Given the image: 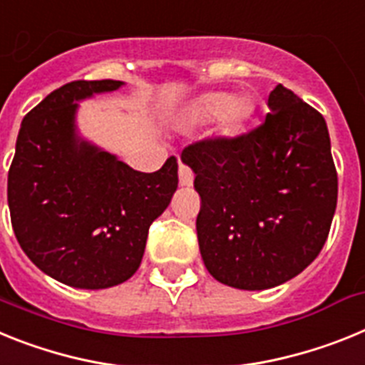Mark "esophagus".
<instances>
[{"label":"esophagus","mask_w":365,"mask_h":365,"mask_svg":"<svg viewBox=\"0 0 365 365\" xmlns=\"http://www.w3.org/2000/svg\"><path fill=\"white\" fill-rule=\"evenodd\" d=\"M178 176H180V185H183V187H191V185H192V180H195V174H192V170L189 169L187 165L180 163Z\"/></svg>","instance_id":"obj_1"}]
</instances>
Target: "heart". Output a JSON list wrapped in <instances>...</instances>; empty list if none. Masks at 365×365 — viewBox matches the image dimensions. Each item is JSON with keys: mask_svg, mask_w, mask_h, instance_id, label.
Returning a JSON list of instances; mask_svg holds the SVG:
<instances>
[{"mask_svg": "<svg viewBox=\"0 0 365 365\" xmlns=\"http://www.w3.org/2000/svg\"><path fill=\"white\" fill-rule=\"evenodd\" d=\"M252 115V104L244 97L213 91L195 101L189 108V117L195 123H211L218 119L224 132H237Z\"/></svg>", "mask_w": 365, "mask_h": 365, "instance_id": "b5f03b06", "label": "heart"}]
</instances>
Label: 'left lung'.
<instances>
[{
  "label": "left lung",
  "mask_w": 365,
  "mask_h": 365,
  "mask_svg": "<svg viewBox=\"0 0 365 365\" xmlns=\"http://www.w3.org/2000/svg\"><path fill=\"white\" fill-rule=\"evenodd\" d=\"M266 119L250 134L183 148L202 207L204 264L240 290L283 284L318 257L338 198L327 123L277 84Z\"/></svg>",
  "instance_id": "1"
}]
</instances>
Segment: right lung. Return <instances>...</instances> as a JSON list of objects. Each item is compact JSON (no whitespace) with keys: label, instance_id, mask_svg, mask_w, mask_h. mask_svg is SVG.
<instances>
[{"label":"right lung","instance_id":"right-lung-1","mask_svg":"<svg viewBox=\"0 0 365 365\" xmlns=\"http://www.w3.org/2000/svg\"><path fill=\"white\" fill-rule=\"evenodd\" d=\"M125 86L75 81L21 121L9 170L14 235L34 264L73 288L125 283L141 264L148 227L178 187V161L139 173L78 134V103Z\"/></svg>","mask_w":365,"mask_h":365}]
</instances>
